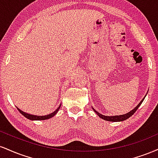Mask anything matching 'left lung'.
<instances>
[{
	"mask_svg": "<svg viewBox=\"0 0 158 158\" xmlns=\"http://www.w3.org/2000/svg\"><path fill=\"white\" fill-rule=\"evenodd\" d=\"M145 97L143 98L142 100L140 101V102L139 103L138 105H137V106L135 107V108H134L133 110H131V111H129L128 113H127L126 114H123V115H117V116H105V115H102V114H99V112L97 111L95 109L93 110L95 111V113L97 114L98 116H99L100 118H102V119H105V120H107V121H110V122H119V121H123V120H126V119H128L130 117H131L132 115H133L135 113L136 110H137V108H139V106H140L141 104H142V102H143V100H144Z\"/></svg>",
	"mask_w": 158,
	"mask_h": 158,
	"instance_id": "1",
	"label": "left lung"
}]
</instances>
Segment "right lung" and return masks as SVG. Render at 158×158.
I'll list each match as a JSON object with an SVG mask.
<instances>
[{
    "mask_svg": "<svg viewBox=\"0 0 158 158\" xmlns=\"http://www.w3.org/2000/svg\"><path fill=\"white\" fill-rule=\"evenodd\" d=\"M61 107V105L59 106V108L56 109L55 111L52 112V113L50 114H48V115H45V116H36V115H32V114H28V113H26V112H23L21 110H20L19 108H17V109L19 110V111L22 114L23 116H24L26 118H27L28 119H30V120H44V119H48L50 118H51V117H54V116L56 115V114H57V112L59 111V108H60Z\"/></svg>",
    "mask_w": 158,
    "mask_h": 158,
    "instance_id": "obj_1",
    "label": "right lung"
}]
</instances>
